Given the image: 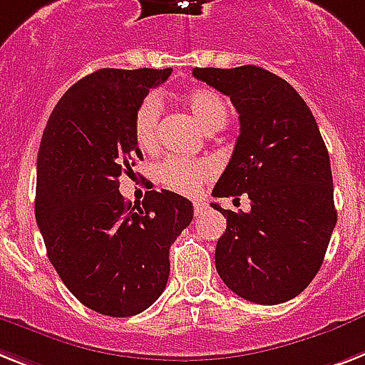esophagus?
Segmentation results:
<instances>
[{
  "label": "esophagus",
  "instance_id": "obj_1",
  "mask_svg": "<svg viewBox=\"0 0 365 365\" xmlns=\"http://www.w3.org/2000/svg\"><path fill=\"white\" fill-rule=\"evenodd\" d=\"M192 208H195V215H202V213L208 210V204L204 202V200H195V202H192Z\"/></svg>",
  "mask_w": 365,
  "mask_h": 365
}]
</instances>
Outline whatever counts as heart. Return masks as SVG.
<instances>
[{"instance_id":"b5f03b06","label":"heart","mask_w":365,"mask_h":365,"mask_svg":"<svg viewBox=\"0 0 365 365\" xmlns=\"http://www.w3.org/2000/svg\"><path fill=\"white\" fill-rule=\"evenodd\" d=\"M189 112L198 121V125L213 133L223 129L229 121V106L217 91L210 88H197L185 99ZM159 120H161V103L155 96H148L136 106L135 120H133V133L140 150L152 152L159 142ZM155 182L170 191L191 195L198 191L210 176L212 168L208 163L180 159V157H167L153 170Z\"/></svg>"}]
</instances>
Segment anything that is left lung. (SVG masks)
<instances>
[{
    "mask_svg": "<svg viewBox=\"0 0 365 365\" xmlns=\"http://www.w3.org/2000/svg\"><path fill=\"white\" fill-rule=\"evenodd\" d=\"M192 76L229 96L240 114V136L213 197L245 195L251 210L212 204L227 219L215 247L219 277L255 304L292 300L321 268L337 221L319 125L298 91L262 67H195Z\"/></svg>",
    "mask_w": 365,
    "mask_h": 365,
    "instance_id": "obj_1",
    "label": "left lung"
}]
</instances>
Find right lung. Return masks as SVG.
I'll return each mask as SVG.
<instances>
[{
	"label": "right lung",
	"mask_w": 365,
	"mask_h": 365,
	"mask_svg": "<svg viewBox=\"0 0 365 365\" xmlns=\"http://www.w3.org/2000/svg\"><path fill=\"white\" fill-rule=\"evenodd\" d=\"M173 69H99L65 91L37 155L35 219L46 253L76 300L101 315L131 317L161 296L168 251L191 223L192 204L173 191L125 202L120 176L142 152L136 106Z\"/></svg>",
	"instance_id": "add662e5"
}]
</instances>
